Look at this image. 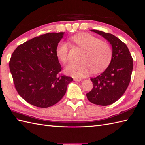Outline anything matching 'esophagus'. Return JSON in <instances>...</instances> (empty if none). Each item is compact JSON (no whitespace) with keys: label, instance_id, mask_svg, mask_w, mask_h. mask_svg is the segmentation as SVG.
<instances>
[{"label":"esophagus","instance_id":"1","mask_svg":"<svg viewBox=\"0 0 145 145\" xmlns=\"http://www.w3.org/2000/svg\"><path fill=\"white\" fill-rule=\"evenodd\" d=\"M73 80H74V81H75V82H80V81H82V79L78 78H75Z\"/></svg>","mask_w":145,"mask_h":145}]
</instances>
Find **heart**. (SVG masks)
Masks as SVG:
<instances>
[{"mask_svg": "<svg viewBox=\"0 0 145 145\" xmlns=\"http://www.w3.org/2000/svg\"><path fill=\"white\" fill-rule=\"evenodd\" d=\"M75 45L84 50L80 63H70L65 67L66 74L75 78H82L92 72L98 73L103 70L110 62L112 51L107 43L89 33H80L71 38ZM69 45L61 41L56 48L57 57L62 63L68 61Z\"/></svg>", "mask_w": 145, "mask_h": 145, "instance_id": "1", "label": "heart"}]
</instances>
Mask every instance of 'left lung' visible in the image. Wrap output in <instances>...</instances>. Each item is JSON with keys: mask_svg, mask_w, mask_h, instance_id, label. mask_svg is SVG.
<instances>
[{"mask_svg": "<svg viewBox=\"0 0 145 145\" xmlns=\"http://www.w3.org/2000/svg\"><path fill=\"white\" fill-rule=\"evenodd\" d=\"M91 31L110 42L112 57L107 69L97 77L91 78L93 87L87 93V97L92 103L107 106L121 98L127 89L133 68V58L127 46L115 35L97 30Z\"/></svg>", "mask_w": 145, "mask_h": 145, "instance_id": "obj_1", "label": "left lung"}]
</instances>
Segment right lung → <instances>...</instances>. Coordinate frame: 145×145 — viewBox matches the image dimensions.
I'll return each instance as SVG.
<instances>
[{
    "mask_svg": "<svg viewBox=\"0 0 145 145\" xmlns=\"http://www.w3.org/2000/svg\"><path fill=\"white\" fill-rule=\"evenodd\" d=\"M64 32L48 33L18 45L12 55L9 67L20 96L33 106L48 108L65 94L70 76L60 75L61 67L56 48Z\"/></svg>",
    "mask_w": 145,
    "mask_h": 145,
    "instance_id": "obj_1",
    "label": "right lung"
}]
</instances>
